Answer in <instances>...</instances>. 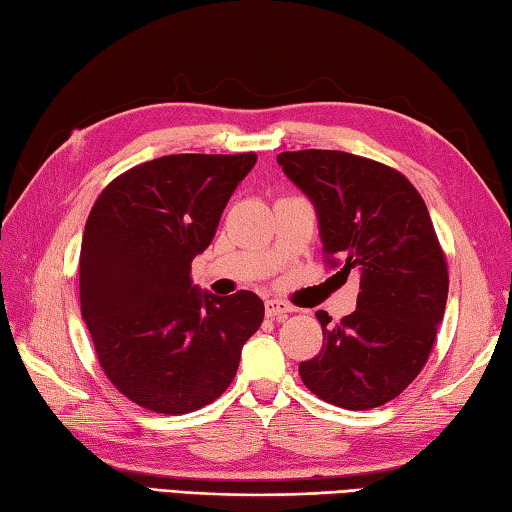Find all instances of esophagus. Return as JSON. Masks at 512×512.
I'll list each match as a JSON object with an SVG mask.
<instances>
[{
	"mask_svg": "<svg viewBox=\"0 0 512 512\" xmlns=\"http://www.w3.org/2000/svg\"><path fill=\"white\" fill-rule=\"evenodd\" d=\"M265 312H267V317H283V315H288V312H292V306H288V303L279 301V299H267Z\"/></svg>",
	"mask_w": 512,
	"mask_h": 512,
	"instance_id": "esophagus-1",
	"label": "esophagus"
}]
</instances>
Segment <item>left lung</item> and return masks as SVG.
I'll use <instances>...</instances> for the list:
<instances>
[{"label":"left lung","mask_w":512,"mask_h":512,"mask_svg":"<svg viewBox=\"0 0 512 512\" xmlns=\"http://www.w3.org/2000/svg\"><path fill=\"white\" fill-rule=\"evenodd\" d=\"M279 166L315 206L330 263L360 272L357 308L299 364L330 405L373 409L400 396L432 351L447 301V263L423 197L405 175L342 150L281 152Z\"/></svg>","instance_id":"8db88e82"}]
</instances>
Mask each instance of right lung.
Returning <instances> with one entry per match:
<instances>
[{
    "label": "right lung",
    "instance_id": "obj_1",
    "mask_svg": "<svg viewBox=\"0 0 512 512\" xmlns=\"http://www.w3.org/2000/svg\"><path fill=\"white\" fill-rule=\"evenodd\" d=\"M256 164L242 155H168L98 195L80 245V312L98 362L125 398L188 414L220 398L263 324L254 292H202L191 263Z\"/></svg>",
    "mask_w": 512,
    "mask_h": 512
}]
</instances>
